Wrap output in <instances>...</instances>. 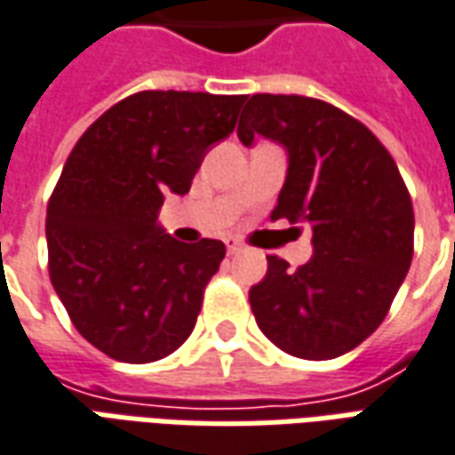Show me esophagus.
Here are the masks:
<instances>
[{"instance_id":"esophagus-1","label":"esophagus","mask_w":455,"mask_h":455,"mask_svg":"<svg viewBox=\"0 0 455 455\" xmlns=\"http://www.w3.org/2000/svg\"><path fill=\"white\" fill-rule=\"evenodd\" d=\"M227 251L234 256V253H238V251H243V243H238V241H234V238H228Z\"/></svg>"}]
</instances>
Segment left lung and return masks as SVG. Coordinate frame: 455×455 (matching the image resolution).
<instances>
[{"mask_svg": "<svg viewBox=\"0 0 455 455\" xmlns=\"http://www.w3.org/2000/svg\"><path fill=\"white\" fill-rule=\"evenodd\" d=\"M288 150L271 219L313 228V259L291 268L268 256L249 291L260 332L303 360H332L370 338L392 307L414 256V206L396 162L367 125L307 95L256 93L238 140Z\"/></svg>", "mask_w": 455, "mask_h": 455, "instance_id": "left-lung-1", "label": "left lung"}]
</instances>
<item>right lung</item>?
<instances>
[{"label": "right lung", "instance_id": "right-lung-1", "mask_svg": "<svg viewBox=\"0 0 455 455\" xmlns=\"http://www.w3.org/2000/svg\"><path fill=\"white\" fill-rule=\"evenodd\" d=\"M246 95L140 91L85 130L46 209L49 275L76 330L108 357L145 364L192 335L227 246L157 227L206 150L236 128Z\"/></svg>", "mask_w": 455, "mask_h": 455}]
</instances>
